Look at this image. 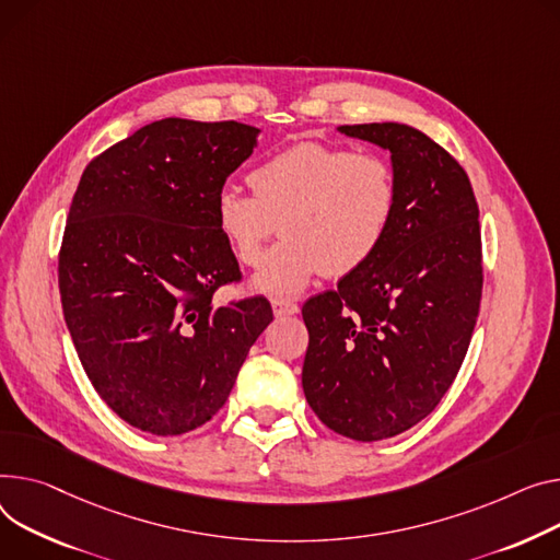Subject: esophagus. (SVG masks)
<instances>
[{
	"label": "esophagus",
	"instance_id": "1",
	"mask_svg": "<svg viewBox=\"0 0 560 560\" xmlns=\"http://www.w3.org/2000/svg\"><path fill=\"white\" fill-rule=\"evenodd\" d=\"M272 311H275L277 317H290V315L300 313V306H296V304L290 302V300H275V302H272Z\"/></svg>",
	"mask_w": 560,
	"mask_h": 560
}]
</instances>
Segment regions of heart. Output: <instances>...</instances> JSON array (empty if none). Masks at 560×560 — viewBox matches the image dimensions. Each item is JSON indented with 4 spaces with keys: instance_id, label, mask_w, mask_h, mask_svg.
I'll return each mask as SVG.
<instances>
[{
    "instance_id": "1",
    "label": "heart",
    "mask_w": 560,
    "mask_h": 560,
    "mask_svg": "<svg viewBox=\"0 0 560 560\" xmlns=\"http://www.w3.org/2000/svg\"><path fill=\"white\" fill-rule=\"evenodd\" d=\"M254 194L234 186L213 200L215 230L238 264L264 258L279 222L283 241L254 275V290L302 292L317 275L347 277L385 245L398 211L396 171L387 158L345 145L302 141L249 173Z\"/></svg>"
}]
</instances>
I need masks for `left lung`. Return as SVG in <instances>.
I'll return each instance as SVG.
<instances>
[{
  "mask_svg": "<svg viewBox=\"0 0 560 560\" xmlns=\"http://www.w3.org/2000/svg\"><path fill=\"white\" fill-rule=\"evenodd\" d=\"M392 153L394 228L364 268L302 308V385L319 421L355 441L423 421L466 358L481 300L479 209L466 171L405 124L338 128Z\"/></svg>",
  "mask_w": 560,
  "mask_h": 560,
  "instance_id": "left-lung-1",
  "label": "left lung"
}]
</instances>
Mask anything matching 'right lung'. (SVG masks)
<instances>
[{
	"label": "right lung",
	"instance_id": "add662e5",
	"mask_svg": "<svg viewBox=\"0 0 560 560\" xmlns=\"http://www.w3.org/2000/svg\"><path fill=\"white\" fill-rule=\"evenodd\" d=\"M258 132L153 121L94 158L73 194L58 256L65 322L94 389L137 430L207 423L272 322L266 296L211 302L241 279L213 200Z\"/></svg>",
	"mask_w": 560,
	"mask_h": 560
}]
</instances>
